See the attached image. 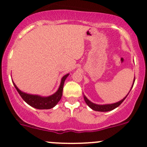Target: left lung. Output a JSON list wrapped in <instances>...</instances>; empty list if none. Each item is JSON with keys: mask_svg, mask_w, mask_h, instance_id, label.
<instances>
[{"mask_svg": "<svg viewBox=\"0 0 147 147\" xmlns=\"http://www.w3.org/2000/svg\"><path fill=\"white\" fill-rule=\"evenodd\" d=\"M134 81H135V77H134V80H133V84H132V85H131V89H130L129 92L131 91V90L132 89L133 85H134ZM129 93L125 96V97H124V98L122 99V100H121L119 102H115V103H112V104H105V105H98V104L94 103V102H92L90 101V100H89L87 98V97H86L84 94H83V97H84V101H85L86 104L88 105L89 107H90L92 109H93V110L97 111V112H109V111L113 110V109H115V108H117V107H119V105L122 103L123 101L125 100L126 97H127V95L129 94Z\"/></svg>", "mask_w": 147, "mask_h": 147, "instance_id": "left-lung-1", "label": "left lung"}]
</instances>
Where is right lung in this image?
<instances>
[{
    "label": "right lung",
    "mask_w": 147,
    "mask_h": 147,
    "mask_svg": "<svg viewBox=\"0 0 147 147\" xmlns=\"http://www.w3.org/2000/svg\"><path fill=\"white\" fill-rule=\"evenodd\" d=\"M69 74L67 73L62 78L60 84L59 86V88L57 89V91L54 94H51L47 97H43V96L38 95V94H32L26 93L24 92L21 91L18 87L16 86L14 82L13 81V84L17 90L18 92L19 93L23 100H24L26 103L28 104L30 106L38 109H48L53 108L61 99L62 95H63V86H64V82L66 78L69 76Z\"/></svg>",
    "instance_id": "obj_1"
}]
</instances>
